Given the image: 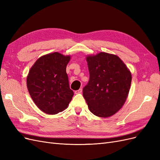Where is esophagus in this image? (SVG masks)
<instances>
[{
  "label": "esophagus",
  "mask_w": 160,
  "mask_h": 160,
  "mask_svg": "<svg viewBox=\"0 0 160 160\" xmlns=\"http://www.w3.org/2000/svg\"><path fill=\"white\" fill-rule=\"evenodd\" d=\"M82 93V89H79V90H77L75 91V94H79Z\"/></svg>",
  "instance_id": "1"
}]
</instances>
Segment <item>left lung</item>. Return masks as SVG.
<instances>
[{
  "label": "left lung",
  "mask_w": 160,
  "mask_h": 160,
  "mask_svg": "<svg viewBox=\"0 0 160 160\" xmlns=\"http://www.w3.org/2000/svg\"><path fill=\"white\" fill-rule=\"evenodd\" d=\"M89 81L83 95L91 112L100 118L111 117L123 107L132 83V73L120 58L100 52L86 57Z\"/></svg>",
  "instance_id": "8db88e82"
}]
</instances>
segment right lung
Wrapping results in <instances>:
<instances>
[{
  "label": "right lung",
  "instance_id": "1",
  "mask_svg": "<svg viewBox=\"0 0 160 160\" xmlns=\"http://www.w3.org/2000/svg\"><path fill=\"white\" fill-rule=\"evenodd\" d=\"M70 55L55 52L41 57L28 72L27 86L32 101L42 112L55 115L68 107L73 96L66 67Z\"/></svg>",
  "mask_w": 160,
  "mask_h": 160
}]
</instances>
